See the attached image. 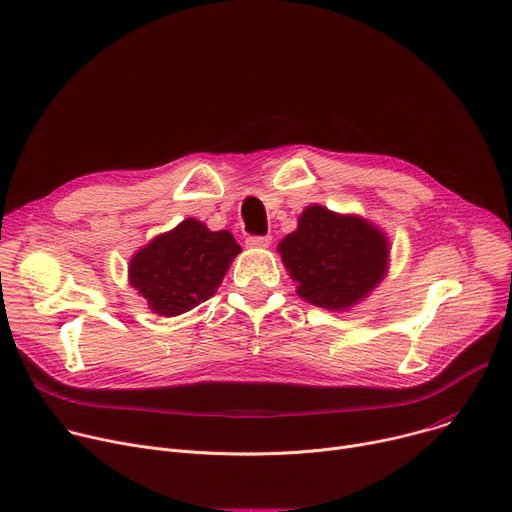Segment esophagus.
Wrapping results in <instances>:
<instances>
[{
  "label": "esophagus",
  "mask_w": 512,
  "mask_h": 512,
  "mask_svg": "<svg viewBox=\"0 0 512 512\" xmlns=\"http://www.w3.org/2000/svg\"><path fill=\"white\" fill-rule=\"evenodd\" d=\"M272 245V236H249L247 247L251 249H267Z\"/></svg>",
  "instance_id": "34e87169"
}]
</instances>
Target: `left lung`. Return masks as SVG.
<instances>
[{
    "label": "left lung",
    "instance_id": "left-lung-1",
    "mask_svg": "<svg viewBox=\"0 0 512 512\" xmlns=\"http://www.w3.org/2000/svg\"><path fill=\"white\" fill-rule=\"evenodd\" d=\"M297 294L307 303L346 311L382 284L390 265V242L382 228L357 213L309 205L299 226L278 245Z\"/></svg>",
    "mask_w": 512,
    "mask_h": 512
}]
</instances>
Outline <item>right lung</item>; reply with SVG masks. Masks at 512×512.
<instances>
[{
    "mask_svg": "<svg viewBox=\"0 0 512 512\" xmlns=\"http://www.w3.org/2000/svg\"><path fill=\"white\" fill-rule=\"evenodd\" d=\"M240 245L228 230H209L195 218L157 234L128 261V282L151 313L176 317L218 292Z\"/></svg>",
    "mask_w": 512,
    "mask_h": 512,
    "instance_id": "add662e5",
    "label": "right lung"
}]
</instances>
